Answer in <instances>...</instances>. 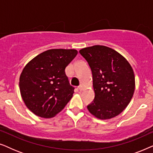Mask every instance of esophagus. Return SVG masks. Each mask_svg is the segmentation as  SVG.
I'll return each instance as SVG.
<instances>
[{
  "label": "esophagus",
  "instance_id": "34e87169",
  "mask_svg": "<svg viewBox=\"0 0 153 153\" xmlns=\"http://www.w3.org/2000/svg\"><path fill=\"white\" fill-rule=\"evenodd\" d=\"M78 88H79V91H82L83 89V85H79V86L78 87Z\"/></svg>",
  "mask_w": 153,
  "mask_h": 153
}]
</instances>
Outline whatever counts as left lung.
<instances>
[{"mask_svg":"<svg viewBox=\"0 0 153 153\" xmlns=\"http://www.w3.org/2000/svg\"><path fill=\"white\" fill-rule=\"evenodd\" d=\"M87 60L93 74L95 99L88 110L101 120L118 116L130 102L135 89L133 69L123 56L102 45L79 51Z\"/></svg>","mask_w":153,"mask_h":153,"instance_id":"left-lung-1","label":"left lung"}]
</instances>
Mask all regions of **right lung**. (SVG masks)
<instances>
[{
	"label": "right lung",
	"mask_w": 153,
	"mask_h": 153,
	"mask_svg": "<svg viewBox=\"0 0 153 153\" xmlns=\"http://www.w3.org/2000/svg\"><path fill=\"white\" fill-rule=\"evenodd\" d=\"M77 53L76 49H49L25 66L19 78L21 95L36 116L53 118L72 97L74 88L65 70Z\"/></svg>",
	"instance_id": "add662e5"
}]
</instances>
